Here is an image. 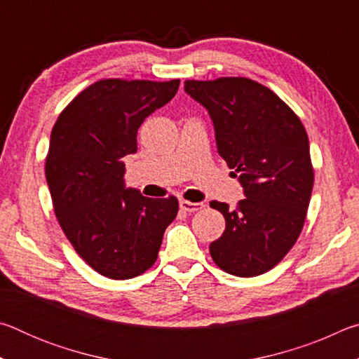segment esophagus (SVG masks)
<instances>
[{"label":"esophagus","instance_id":"34e87169","mask_svg":"<svg viewBox=\"0 0 359 359\" xmlns=\"http://www.w3.org/2000/svg\"><path fill=\"white\" fill-rule=\"evenodd\" d=\"M179 205H180L182 210L190 212V214H191V212H198V210L204 209V204L203 203H191V201H187V199H180Z\"/></svg>","mask_w":359,"mask_h":359}]
</instances>
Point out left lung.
<instances>
[{
	"mask_svg": "<svg viewBox=\"0 0 359 359\" xmlns=\"http://www.w3.org/2000/svg\"><path fill=\"white\" fill-rule=\"evenodd\" d=\"M185 92L208 109L218 154L244 187L236 209L212 201L226 228L209 250L238 277L271 271L299 238L313 187L306 128L264 85L247 77L185 81Z\"/></svg>",
	"mask_w": 359,
	"mask_h": 359,
	"instance_id": "obj_1",
	"label": "left lung"
}]
</instances>
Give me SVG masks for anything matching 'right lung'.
Listing matches in <instances>:
<instances>
[{
  "label": "right lung",
  "mask_w": 359,
  "mask_h": 359,
  "mask_svg": "<svg viewBox=\"0 0 359 359\" xmlns=\"http://www.w3.org/2000/svg\"><path fill=\"white\" fill-rule=\"evenodd\" d=\"M179 83L102 79L63 109L52 130L46 179L53 210L79 257L107 278L150 269L177 215L175 196L145 198L125 187L121 158L136 154L139 126Z\"/></svg>",
  "instance_id": "right-lung-1"
}]
</instances>
